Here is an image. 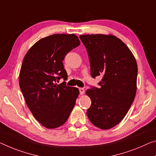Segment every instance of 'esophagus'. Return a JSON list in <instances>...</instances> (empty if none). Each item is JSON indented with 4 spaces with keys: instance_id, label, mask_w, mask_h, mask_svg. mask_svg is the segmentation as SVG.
<instances>
[{
    "instance_id": "obj_1",
    "label": "esophagus",
    "mask_w": 156,
    "mask_h": 156,
    "mask_svg": "<svg viewBox=\"0 0 156 156\" xmlns=\"http://www.w3.org/2000/svg\"><path fill=\"white\" fill-rule=\"evenodd\" d=\"M79 90H80V93L81 95H83L85 92L84 88H79Z\"/></svg>"
}]
</instances>
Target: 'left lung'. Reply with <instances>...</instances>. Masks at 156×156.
I'll return each mask as SVG.
<instances>
[{
    "instance_id": "obj_1",
    "label": "left lung",
    "mask_w": 156,
    "mask_h": 156,
    "mask_svg": "<svg viewBox=\"0 0 156 156\" xmlns=\"http://www.w3.org/2000/svg\"><path fill=\"white\" fill-rule=\"evenodd\" d=\"M89 58L90 75L101 76L99 88L90 86L88 118L103 130L119 124L135 98L137 65L129 48L114 35H81Z\"/></svg>"
}]
</instances>
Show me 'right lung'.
<instances>
[{"mask_svg":"<svg viewBox=\"0 0 156 156\" xmlns=\"http://www.w3.org/2000/svg\"><path fill=\"white\" fill-rule=\"evenodd\" d=\"M80 44L75 34H54L42 38L28 50L20 73V86L31 113L45 128L66 123L75 107L77 88L58 84L68 75L64 69L66 54Z\"/></svg>","mask_w":156,"mask_h":156,"instance_id":"add662e5","label":"right lung"}]
</instances>
